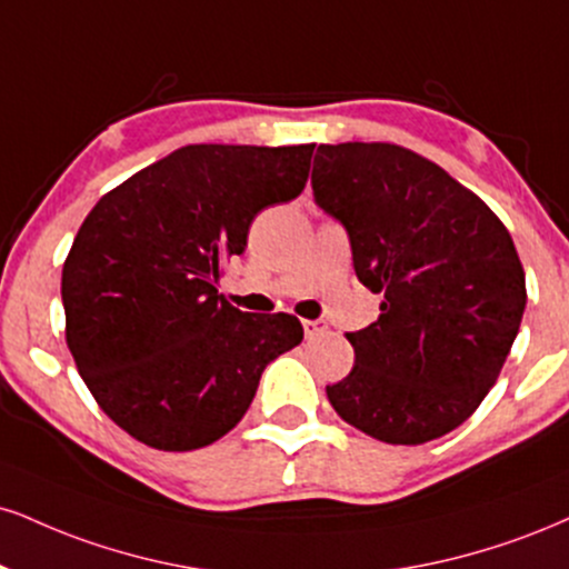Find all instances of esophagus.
<instances>
[{
    "label": "esophagus",
    "mask_w": 569,
    "mask_h": 569,
    "mask_svg": "<svg viewBox=\"0 0 569 569\" xmlns=\"http://www.w3.org/2000/svg\"><path fill=\"white\" fill-rule=\"evenodd\" d=\"M326 331H328L326 320H305V333H307V339L320 337V333H326Z\"/></svg>",
    "instance_id": "obj_1"
}]
</instances>
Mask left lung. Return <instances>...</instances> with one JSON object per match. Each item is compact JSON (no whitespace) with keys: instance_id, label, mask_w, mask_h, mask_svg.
<instances>
[{"instance_id":"8db88e82","label":"left lung","mask_w":569,"mask_h":569,"mask_svg":"<svg viewBox=\"0 0 569 569\" xmlns=\"http://www.w3.org/2000/svg\"><path fill=\"white\" fill-rule=\"evenodd\" d=\"M318 207L345 224L381 315L347 333L352 371L326 395L347 423L389 445L448 435L480 408L527 302L509 230L480 196L392 142L320 146Z\"/></svg>"}]
</instances>
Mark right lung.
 <instances>
[{
	"instance_id": "1",
	"label": "right lung",
	"mask_w": 569,
	"mask_h": 569,
	"mask_svg": "<svg viewBox=\"0 0 569 569\" xmlns=\"http://www.w3.org/2000/svg\"><path fill=\"white\" fill-rule=\"evenodd\" d=\"M315 146H184L94 203L63 264L66 341L102 413L156 450H196L243 419L293 315L217 293L251 222L305 190Z\"/></svg>"
}]
</instances>
